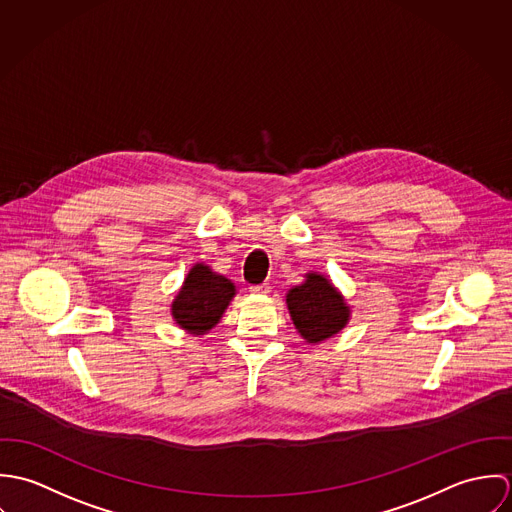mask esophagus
<instances>
[{
  "instance_id": "34e87169",
  "label": "esophagus",
  "mask_w": 512,
  "mask_h": 512,
  "mask_svg": "<svg viewBox=\"0 0 512 512\" xmlns=\"http://www.w3.org/2000/svg\"><path fill=\"white\" fill-rule=\"evenodd\" d=\"M250 292L258 293V295H266V293L272 292V286H270V284H258V286H250Z\"/></svg>"
}]
</instances>
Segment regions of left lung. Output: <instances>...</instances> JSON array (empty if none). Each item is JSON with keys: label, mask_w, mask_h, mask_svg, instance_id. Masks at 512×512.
<instances>
[{"label": "left lung", "mask_w": 512, "mask_h": 512, "mask_svg": "<svg viewBox=\"0 0 512 512\" xmlns=\"http://www.w3.org/2000/svg\"><path fill=\"white\" fill-rule=\"evenodd\" d=\"M293 325L307 343H319L339 333L349 321L343 297L319 274H307L305 284L288 293Z\"/></svg>", "instance_id": "1"}]
</instances>
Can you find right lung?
Returning a JSON list of instances; mask_svg holds the SVG:
<instances>
[{
    "label": "right lung",
    "instance_id": "add662e5",
    "mask_svg": "<svg viewBox=\"0 0 512 512\" xmlns=\"http://www.w3.org/2000/svg\"><path fill=\"white\" fill-rule=\"evenodd\" d=\"M232 295L234 284L230 280L211 272L205 264H197L171 305L173 319L183 329L203 335L219 323Z\"/></svg>",
    "mask_w": 512,
    "mask_h": 512
}]
</instances>
